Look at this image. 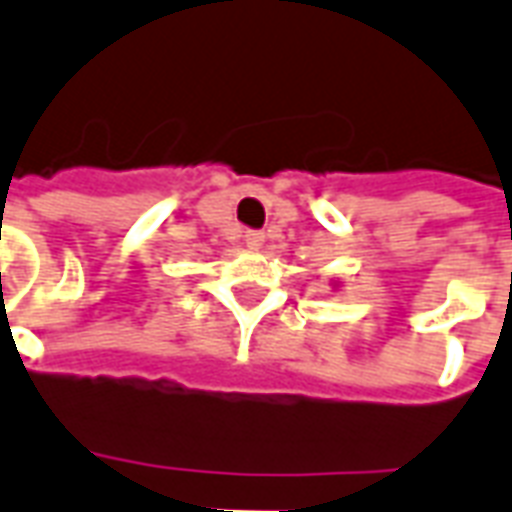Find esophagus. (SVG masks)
I'll return each mask as SVG.
<instances>
[{
    "label": "esophagus",
    "mask_w": 512,
    "mask_h": 512,
    "mask_svg": "<svg viewBox=\"0 0 512 512\" xmlns=\"http://www.w3.org/2000/svg\"><path fill=\"white\" fill-rule=\"evenodd\" d=\"M244 241L249 249H260V246H263V241H266V235L257 233V230H249V233L244 235Z\"/></svg>",
    "instance_id": "1"
}]
</instances>
